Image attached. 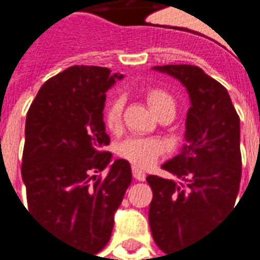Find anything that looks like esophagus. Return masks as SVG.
<instances>
[{"instance_id": "1", "label": "esophagus", "mask_w": 260, "mask_h": 260, "mask_svg": "<svg viewBox=\"0 0 260 260\" xmlns=\"http://www.w3.org/2000/svg\"><path fill=\"white\" fill-rule=\"evenodd\" d=\"M132 175H134V178L138 180V181H145V178H147L145 173L141 171L138 167H132Z\"/></svg>"}]
</instances>
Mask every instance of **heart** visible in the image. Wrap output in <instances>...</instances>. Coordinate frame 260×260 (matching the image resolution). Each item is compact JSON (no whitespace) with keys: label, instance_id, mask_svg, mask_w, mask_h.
<instances>
[{"label":"heart","instance_id":"heart-1","mask_svg":"<svg viewBox=\"0 0 260 260\" xmlns=\"http://www.w3.org/2000/svg\"><path fill=\"white\" fill-rule=\"evenodd\" d=\"M147 102L152 112L157 116L162 113H175V101L171 94L161 87H149L147 90ZM122 112H123V98H112L103 113L105 126L109 131H116L121 126ZM164 152V144L155 138H128L118 145V154L122 158L131 161L134 166L147 168L152 166L157 158Z\"/></svg>","mask_w":260,"mask_h":260}]
</instances>
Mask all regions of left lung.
Wrapping results in <instances>:
<instances>
[{
    "label": "left lung",
    "instance_id": "left-lung-1",
    "mask_svg": "<svg viewBox=\"0 0 260 260\" xmlns=\"http://www.w3.org/2000/svg\"><path fill=\"white\" fill-rule=\"evenodd\" d=\"M180 80L191 106L185 119V144L162 164L183 183L148 175L151 233L162 252L185 249L217 226L235 207L240 177V119L226 87L191 64L155 66Z\"/></svg>",
    "mask_w": 260,
    "mask_h": 260
}]
</instances>
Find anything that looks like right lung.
Listing matches in <instances>:
<instances>
[{"label": "right lung", "instance_id": "right-lung-1", "mask_svg": "<svg viewBox=\"0 0 260 260\" xmlns=\"http://www.w3.org/2000/svg\"><path fill=\"white\" fill-rule=\"evenodd\" d=\"M122 77L108 68L72 66L41 86L25 119L21 175L28 211L53 236L87 253L109 242L132 180L129 162L111 164L105 151L106 92Z\"/></svg>", "mask_w": 260, "mask_h": 260}]
</instances>
